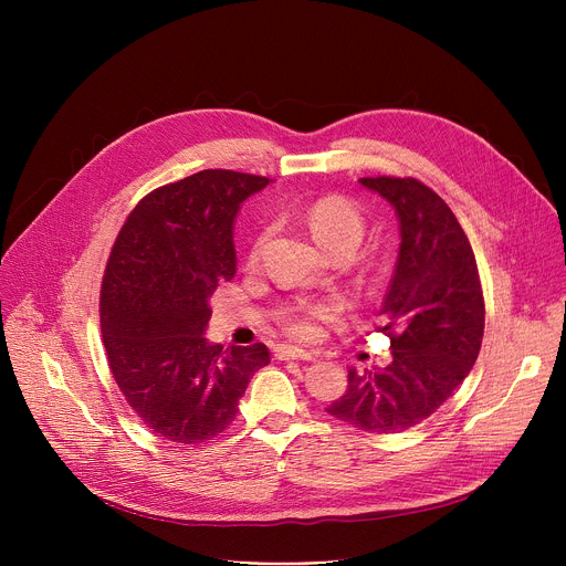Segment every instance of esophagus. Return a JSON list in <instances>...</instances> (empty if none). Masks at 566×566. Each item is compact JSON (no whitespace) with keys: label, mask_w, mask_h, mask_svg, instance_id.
Wrapping results in <instances>:
<instances>
[{"label":"esophagus","mask_w":566,"mask_h":566,"mask_svg":"<svg viewBox=\"0 0 566 566\" xmlns=\"http://www.w3.org/2000/svg\"><path fill=\"white\" fill-rule=\"evenodd\" d=\"M280 360H315V354L297 347H280L275 354Z\"/></svg>","instance_id":"34e87169"}]
</instances>
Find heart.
I'll list each match as a JSON object with an SVG mask.
<instances>
[{"mask_svg":"<svg viewBox=\"0 0 566 566\" xmlns=\"http://www.w3.org/2000/svg\"><path fill=\"white\" fill-rule=\"evenodd\" d=\"M304 219L322 249H334V247H352L354 251L365 237V217L360 208L345 199V197H322L313 201ZM264 234L258 237L251 251V260L258 258L262 249ZM329 313L327 304H315V302H300L284 315V329L293 338H311L315 334L317 319H322Z\"/></svg>","mask_w":566,"mask_h":566,"instance_id":"1","label":"heart"}]
</instances>
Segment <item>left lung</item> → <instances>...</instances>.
Here are the masks:
<instances>
[{
	"label": "left lung",
	"mask_w": 566,
	"mask_h": 566,
	"mask_svg": "<svg viewBox=\"0 0 566 566\" xmlns=\"http://www.w3.org/2000/svg\"><path fill=\"white\" fill-rule=\"evenodd\" d=\"M400 221L394 277L376 327L391 343L382 369H349L327 412L363 432L394 434L434 415L470 374L483 338L481 280L470 241L448 203L412 177H365Z\"/></svg>",
	"instance_id": "obj_1"
}]
</instances>
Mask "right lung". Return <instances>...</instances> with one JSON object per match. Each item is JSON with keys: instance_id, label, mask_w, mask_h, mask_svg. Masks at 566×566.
<instances>
[{"instance_id": "add662e5", "label": "right lung", "mask_w": 566, "mask_h": 566, "mask_svg": "<svg viewBox=\"0 0 566 566\" xmlns=\"http://www.w3.org/2000/svg\"><path fill=\"white\" fill-rule=\"evenodd\" d=\"M271 179L203 170L143 197L123 223L101 286L107 363L134 415L156 437L203 443L223 432L269 347L210 345L219 282L234 277L232 223Z\"/></svg>"}]
</instances>
